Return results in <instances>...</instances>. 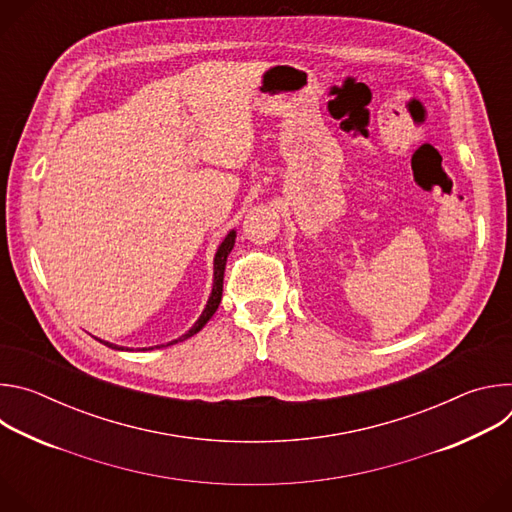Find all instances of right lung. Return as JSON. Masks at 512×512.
<instances>
[{
  "instance_id": "add662e5",
  "label": "right lung",
  "mask_w": 512,
  "mask_h": 512,
  "mask_svg": "<svg viewBox=\"0 0 512 512\" xmlns=\"http://www.w3.org/2000/svg\"><path fill=\"white\" fill-rule=\"evenodd\" d=\"M233 245H235V231H231L229 235H227V239L223 241V245L218 247V251H216V257H214V285H212V294H210V298H208V304H206V308H204V312H202V316L198 318V322L184 334V336H180L178 340H172V342H168V344H176V342H182V340H186V338H190V336H194L196 332H200L202 330V326L212 318V314L216 312V308H218V304H221V298H223V277H225V265H227V257H229V253L233 251ZM107 344V342H105ZM166 344V346H168ZM107 346H111V348H117V346H113V344H107ZM164 346V344H162ZM119 350H123V348H119ZM145 350V348H143Z\"/></svg>"
}]
</instances>
